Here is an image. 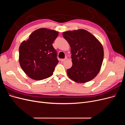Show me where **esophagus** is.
<instances>
[{
	"instance_id": "esophagus-1",
	"label": "esophagus",
	"mask_w": 125,
	"mask_h": 125,
	"mask_svg": "<svg viewBox=\"0 0 125 125\" xmlns=\"http://www.w3.org/2000/svg\"><path fill=\"white\" fill-rule=\"evenodd\" d=\"M66 59H67V58H66L65 59H60V61H61V62H65Z\"/></svg>"
}]
</instances>
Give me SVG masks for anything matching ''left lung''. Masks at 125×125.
Instances as JSON below:
<instances>
[{"label": "left lung", "mask_w": 125, "mask_h": 125, "mask_svg": "<svg viewBox=\"0 0 125 125\" xmlns=\"http://www.w3.org/2000/svg\"><path fill=\"white\" fill-rule=\"evenodd\" d=\"M62 35L71 47L73 66L67 69L68 77L78 83L92 80L99 73L104 58L102 45L84 29L64 32Z\"/></svg>", "instance_id": "left-lung-1"}]
</instances>
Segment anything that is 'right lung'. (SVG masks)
I'll return each instance as SVG.
<instances>
[{"mask_svg":"<svg viewBox=\"0 0 125 125\" xmlns=\"http://www.w3.org/2000/svg\"><path fill=\"white\" fill-rule=\"evenodd\" d=\"M58 32L41 28L32 32L19 47V63L28 77L41 80L53 73L58 63L57 52L52 46Z\"/></svg>","mask_w":125,"mask_h":125,"instance_id":"add662e5","label":"right lung"}]
</instances>
